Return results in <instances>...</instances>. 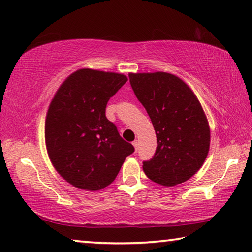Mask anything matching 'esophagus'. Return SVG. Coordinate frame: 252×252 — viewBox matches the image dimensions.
Instances as JSON below:
<instances>
[{
  "mask_svg": "<svg viewBox=\"0 0 252 252\" xmlns=\"http://www.w3.org/2000/svg\"><path fill=\"white\" fill-rule=\"evenodd\" d=\"M132 144H133V146H134V149H135V152H136V150H138V141H133L132 142Z\"/></svg>",
  "mask_w": 252,
  "mask_h": 252,
  "instance_id": "esophagus-1",
  "label": "esophagus"
}]
</instances>
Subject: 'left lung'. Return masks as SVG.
<instances>
[{"instance_id":"left-lung-1","label":"left lung","mask_w":252,"mask_h":252,"mask_svg":"<svg viewBox=\"0 0 252 252\" xmlns=\"http://www.w3.org/2000/svg\"><path fill=\"white\" fill-rule=\"evenodd\" d=\"M132 89L157 133V151L143 171L151 181L174 186L194 175L209 151L210 131L200 102L184 81L167 72L130 74Z\"/></svg>"}]
</instances>
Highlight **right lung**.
Masks as SVG:
<instances>
[{
    "label": "right lung",
    "mask_w": 252,
    "mask_h": 252,
    "mask_svg": "<svg viewBox=\"0 0 252 252\" xmlns=\"http://www.w3.org/2000/svg\"><path fill=\"white\" fill-rule=\"evenodd\" d=\"M127 81L122 74L79 69L59 87L45 121L50 161L72 186L99 190L117 177L134 152L106 117L109 99Z\"/></svg>",
    "instance_id": "1"
}]
</instances>
